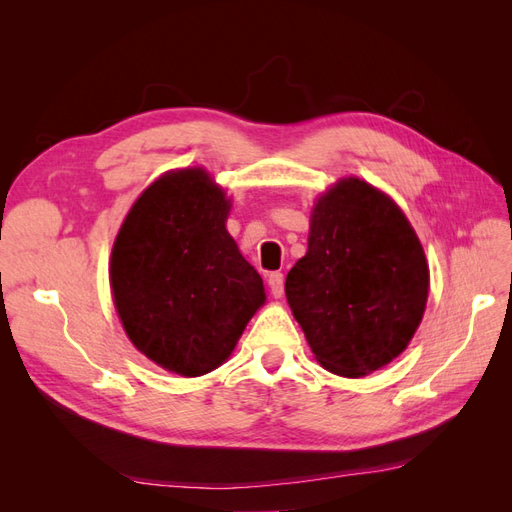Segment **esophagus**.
<instances>
[{"mask_svg": "<svg viewBox=\"0 0 512 512\" xmlns=\"http://www.w3.org/2000/svg\"><path fill=\"white\" fill-rule=\"evenodd\" d=\"M269 288L275 299H280L284 294V275L282 273H271L269 275Z\"/></svg>", "mask_w": 512, "mask_h": 512, "instance_id": "esophagus-1", "label": "esophagus"}]
</instances>
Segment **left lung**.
Instances as JSON below:
<instances>
[{"instance_id": "left-lung-1", "label": "left lung", "mask_w": 512, "mask_h": 512, "mask_svg": "<svg viewBox=\"0 0 512 512\" xmlns=\"http://www.w3.org/2000/svg\"><path fill=\"white\" fill-rule=\"evenodd\" d=\"M429 297V262L406 213L359 177L324 190L286 299L316 361L363 378L408 348Z\"/></svg>"}]
</instances>
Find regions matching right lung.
Listing matches in <instances>:
<instances>
[{
    "label": "right lung",
    "instance_id": "obj_1",
    "mask_svg": "<svg viewBox=\"0 0 512 512\" xmlns=\"http://www.w3.org/2000/svg\"><path fill=\"white\" fill-rule=\"evenodd\" d=\"M230 209L209 170L188 166L151 181L119 226L108 262L117 316L170 374L198 378L226 363L267 301L226 228Z\"/></svg>",
    "mask_w": 512,
    "mask_h": 512
}]
</instances>
